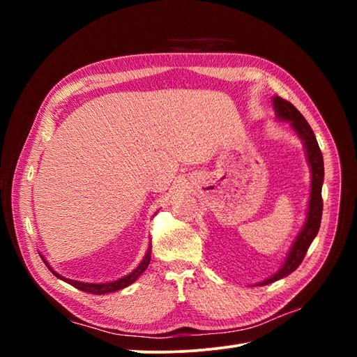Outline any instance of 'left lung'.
<instances>
[{
  "instance_id": "1",
  "label": "left lung",
  "mask_w": 357,
  "mask_h": 357,
  "mask_svg": "<svg viewBox=\"0 0 357 357\" xmlns=\"http://www.w3.org/2000/svg\"><path fill=\"white\" fill-rule=\"evenodd\" d=\"M273 104H274L277 117L280 121L290 122L291 128L295 129V132L299 135L302 143L305 146L307 159L311 168V193H310V201H308V213H307L305 225L298 234L296 240L294 241V245H291V248L289 250V255L286 257L283 266L280 268L274 275L264 280L262 283H259V286L274 283L277 280L289 275L290 273H294L295 269L301 265V262L304 261V257L307 255L310 244L316 238V235L319 232L320 222H321V211H323L321 185H323V177H325V167H323V156H321L316 135L312 132L308 122L305 121V117L296 110V107L294 104L280 98V96H274Z\"/></svg>"
}]
</instances>
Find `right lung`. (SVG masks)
Returning a JSON list of instances; mask_svg holds the SVG:
<instances>
[{
  "instance_id": "right-lung-1",
  "label": "right lung",
  "mask_w": 357,
  "mask_h": 357,
  "mask_svg": "<svg viewBox=\"0 0 357 357\" xmlns=\"http://www.w3.org/2000/svg\"><path fill=\"white\" fill-rule=\"evenodd\" d=\"M150 253H152V245H149L147 253H146L144 259L142 261V264H139L131 274H128V275H125V277H122V278L116 280V282H110V283H82V282H75V280L66 278V277H62V275H59L58 273L53 271V269L49 266V264L46 262V259H45V257H41V259H43V261H45V264L47 265V268L50 269V271L53 273V275H56L58 278L63 280V282H66V283L74 286L75 289H79V290L88 291V294L104 295V294H112V291L121 290V289H123V287H128L129 284H132V283L135 282V280L146 271V268L149 266V264H150Z\"/></svg>"
}]
</instances>
